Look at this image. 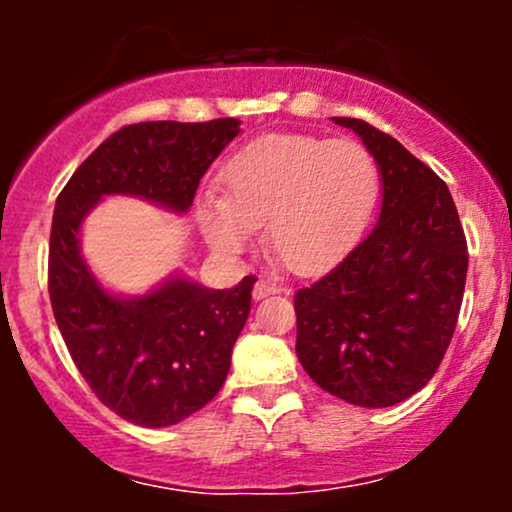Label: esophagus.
<instances>
[{
    "mask_svg": "<svg viewBox=\"0 0 512 512\" xmlns=\"http://www.w3.org/2000/svg\"><path fill=\"white\" fill-rule=\"evenodd\" d=\"M274 293H279V286L272 284V281L260 279V281H257V284H255V289H252V298H255V301H262V298L274 296Z\"/></svg>",
    "mask_w": 512,
    "mask_h": 512,
    "instance_id": "obj_1",
    "label": "esophagus"
}]
</instances>
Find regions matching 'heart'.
<instances>
[{
  "label": "heart",
  "mask_w": 512,
  "mask_h": 512,
  "mask_svg": "<svg viewBox=\"0 0 512 512\" xmlns=\"http://www.w3.org/2000/svg\"><path fill=\"white\" fill-rule=\"evenodd\" d=\"M223 195L199 209L209 243L221 255L248 248L267 223L276 262L310 274L330 264L366 226L380 190V170L354 139L267 134L245 144L221 170Z\"/></svg>",
  "instance_id": "heart-1"
}]
</instances>
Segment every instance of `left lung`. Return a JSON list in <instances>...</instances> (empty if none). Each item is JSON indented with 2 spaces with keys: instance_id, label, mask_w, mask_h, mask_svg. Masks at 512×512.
<instances>
[{
  "instance_id": "left-lung-1",
  "label": "left lung",
  "mask_w": 512,
  "mask_h": 512,
  "mask_svg": "<svg viewBox=\"0 0 512 512\" xmlns=\"http://www.w3.org/2000/svg\"><path fill=\"white\" fill-rule=\"evenodd\" d=\"M354 129L383 175L373 231L315 284L296 291V354L330 395L392 407L433 378L460 315L467 238L443 180L366 120Z\"/></svg>"
}]
</instances>
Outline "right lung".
Here are the masks:
<instances>
[{"label": "right lung", "instance_id": "add662e5", "mask_svg": "<svg viewBox=\"0 0 512 512\" xmlns=\"http://www.w3.org/2000/svg\"><path fill=\"white\" fill-rule=\"evenodd\" d=\"M238 132L236 117L127 125L76 168L57 197L48 257L52 313L93 395L137 426H173L216 397L257 279L214 291L178 276L142 298L110 296L79 252L81 221L105 195L187 211L202 175Z\"/></svg>", "mask_w": 512, "mask_h": 512}]
</instances>
